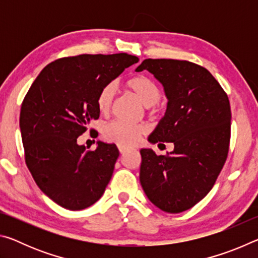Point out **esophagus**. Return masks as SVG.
<instances>
[{
  "mask_svg": "<svg viewBox=\"0 0 258 258\" xmlns=\"http://www.w3.org/2000/svg\"><path fill=\"white\" fill-rule=\"evenodd\" d=\"M118 149H119V152H120V154H121V155H124V154H125V152H126V151H127V149H126V148H124V147H120V146L118 147Z\"/></svg>",
  "mask_w": 258,
  "mask_h": 258,
  "instance_id": "esophagus-1",
  "label": "esophagus"
}]
</instances>
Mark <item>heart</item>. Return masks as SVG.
I'll use <instances>...</instances> for the list:
<instances>
[{
	"label": "heart",
	"mask_w": 258,
	"mask_h": 258,
	"mask_svg": "<svg viewBox=\"0 0 258 258\" xmlns=\"http://www.w3.org/2000/svg\"><path fill=\"white\" fill-rule=\"evenodd\" d=\"M126 87L130 92L137 97L143 106L152 107L161 98V92L158 85L145 75H135L126 81ZM115 99V87L112 84L102 87L97 98V106L102 115L110 112ZM146 133L143 125H135L126 123L123 120H113L107 124L103 128V137L109 142L124 148L133 147L139 143L140 139Z\"/></svg>",
	"instance_id": "1"
}]
</instances>
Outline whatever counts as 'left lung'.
Here are the masks:
<instances>
[{"label": "left lung", "instance_id": "8db88e82", "mask_svg": "<svg viewBox=\"0 0 258 258\" xmlns=\"http://www.w3.org/2000/svg\"><path fill=\"white\" fill-rule=\"evenodd\" d=\"M135 71L151 73L168 99L165 116L148 140L174 145L166 156L141 149L140 182L156 207L184 212L212 190L224 166L231 135L229 98L206 68L190 61L146 59Z\"/></svg>", "mask_w": 258, "mask_h": 258}]
</instances>
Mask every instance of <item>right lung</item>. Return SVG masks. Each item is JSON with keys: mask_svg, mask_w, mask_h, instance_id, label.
Instances as JSON below:
<instances>
[{"mask_svg": "<svg viewBox=\"0 0 258 258\" xmlns=\"http://www.w3.org/2000/svg\"><path fill=\"white\" fill-rule=\"evenodd\" d=\"M138 61L127 53L61 58L43 69L26 94L19 119L26 165L38 187L59 206L81 211L106 190L118 149L98 141L97 149L87 150L77 138L99 118L102 87Z\"/></svg>", "mask_w": 258, "mask_h": 258, "instance_id": "add662e5", "label": "right lung"}]
</instances>
